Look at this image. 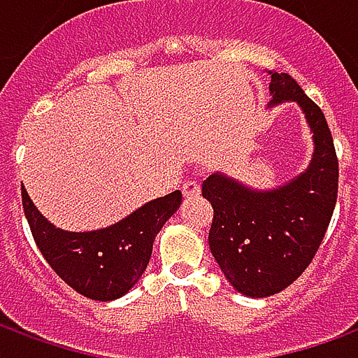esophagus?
I'll return each mask as SVG.
<instances>
[{
    "label": "esophagus",
    "instance_id": "esophagus-1",
    "mask_svg": "<svg viewBox=\"0 0 358 358\" xmlns=\"http://www.w3.org/2000/svg\"><path fill=\"white\" fill-rule=\"evenodd\" d=\"M182 192H184V195H197L201 192V186L195 180H187V182L182 184Z\"/></svg>",
    "mask_w": 358,
    "mask_h": 358
}]
</instances>
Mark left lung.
Returning a JSON list of instances; mask_svg holds the SVG:
<instances>
[{
  "instance_id": "left-lung-1",
  "label": "left lung",
  "mask_w": 358,
  "mask_h": 358,
  "mask_svg": "<svg viewBox=\"0 0 358 358\" xmlns=\"http://www.w3.org/2000/svg\"><path fill=\"white\" fill-rule=\"evenodd\" d=\"M270 74L268 107L295 101L313 132L305 171L282 186L255 189L215 172L201 194L213 205L209 248L226 280L248 297H270L305 272L328 230L338 199V157L326 117L289 74Z\"/></svg>"
}]
</instances>
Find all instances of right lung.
I'll return each mask as SVG.
<instances>
[{
  "label": "right lung",
  "mask_w": 358,
  "mask_h": 358,
  "mask_svg": "<svg viewBox=\"0 0 358 358\" xmlns=\"http://www.w3.org/2000/svg\"><path fill=\"white\" fill-rule=\"evenodd\" d=\"M180 203L182 192L176 189L107 228L69 232L51 224L22 189V209L43 259L74 292L94 301L118 299L140 282L155 236Z\"/></svg>",
  "instance_id": "1"
}]
</instances>
